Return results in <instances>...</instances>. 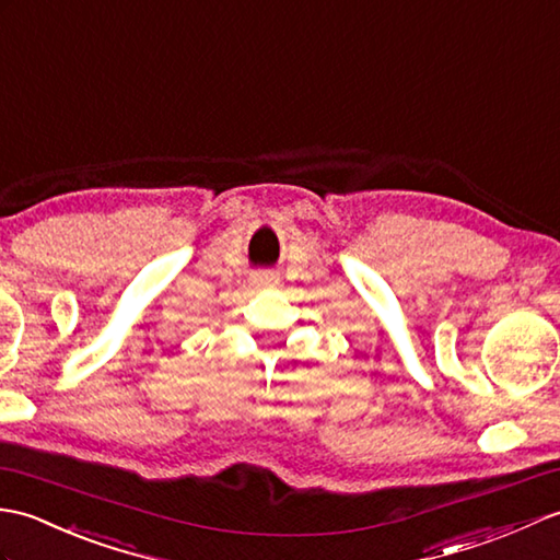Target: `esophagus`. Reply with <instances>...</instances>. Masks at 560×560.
<instances>
[{"mask_svg":"<svg viewBox=\"0 0 560 560\" xmlns=\"http://www.w3.org/2000/svg\"><path fill=\"white\" fill-rule=\"evenodd\" d=\"M252 284H254V288H260V290L278 288L280 278L276 276V272H270V270H258V272H254V276H252Z\"/></svg>","mask_w":560,"mask_h":560,"instance_id":"34e87169","label":"esophagus"}]
</instances>
